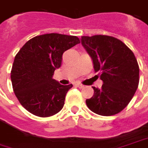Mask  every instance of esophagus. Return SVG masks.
<instances>
[{"mask_svg": "<svg viewBox=\"0 0 148 148\" xmlns=\"http://www.w3.org/2000/svg\"><path fill=\"white\" fill-rule=\"evenodd\" d=\"M76 86H77L78 88H79V89H83V88L84 87V85H83L81 84H76Z\"/></svg>", "mask_w": 148, "mask_h": 148, "instance_id": "34e87169", "label": "esophagus"}]
</instances>
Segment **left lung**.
<instances>
[{"mask_svg":"<svg viewBox=\"0 0 148 148\" xmlns=\"http://www.w3.org/2000/svg\"><path fill=\"white\" fill-rule=\"evenodd\" d=\"M81 43L103 81L100 89L93 87L94 95L86 105L100 116L116 115L127 106L138 87L139 66L134 53L121 40L107 35L83 36Z\"/></svg>","mask_w":148,"mask_h":148,"instance_id":"8db88e82","label":"left lung"}]
</instances>
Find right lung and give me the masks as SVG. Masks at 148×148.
<instances>
[{"label": "right lung", "instance_id": "right-lung-1", "mask_svg": "<svg viewBox=\"0 0 148 148\" xmlns=\"http://www.w3.org/2000/svg\"><path fill=\"white\" fill-rule=\"evenodd\" d=\"M79 42L76 36L48 33L27 41L16 53L11 71L13 91L32 115L48 117L64 107L73 84L62 85L53 75L62 64L63 53Z\"/></svg>", "mask_w": 148, "mask_h": 148}]
</instances>
